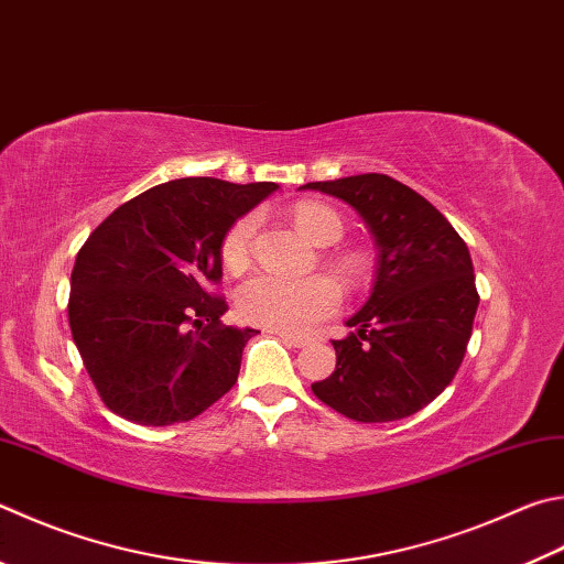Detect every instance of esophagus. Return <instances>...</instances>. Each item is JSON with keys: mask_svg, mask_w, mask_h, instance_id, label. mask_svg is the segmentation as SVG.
Wrapping results in <instances>:
<instances>
[{"mask_svg": "<svg viewBox=\"0 0 564 564\" xmlns=\"http://www.w3.org/2000/svg\"><path fill=\"white\" fill-rule=\"evenodd\" d=\"M275 335H279V340H283L285 345H291V347H303L305 345L303 337H295V335H289V333H275Z\"/></svg>", "mask_w": 564, "mask_h": 564, "instance_id": "1", "label": "esophagus"}]
</instances>
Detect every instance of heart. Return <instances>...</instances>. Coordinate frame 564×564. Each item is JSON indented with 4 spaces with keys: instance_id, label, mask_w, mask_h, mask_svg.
<instances>
[{
    "instance_id": "obj_1",
    "label": "heart",
    "mask_w": 564,
    "mask_h": 564,
    "mask_svg": "<svg viewBox=\"0 0 564 564\" xmlns=\"http://www.w3.org/2000/svg\"><path fill=\"white\" fill-rule=\"evenodd\" d=\"M293 221L305 237L321 247H330L343 237L345 221L333 207L323 202L303 199L293 207ZM259 217L253 212L241 214L221 237V263L231 273H241L251 263ZM333 269L347 283H355L362 275L365 261L357 251H337L330 256ZM340 305V289L327 275H313L305 281H283L271 273H259L241 285L237 293V313L243 323L269 327V330L305 335L313 327L333 315Z\"/></svg>"
}]
</instances>
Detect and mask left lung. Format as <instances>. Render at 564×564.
<instances>
[{"instance_id":"8db88e82","label":"left lung","mask_w":564,"mask_h":564,"mask_svg":"<svg viewBox=\"0 0 564 564\" xmlns=\"http://www.w3.org/2000/svg\"><path fill=\"white\" fill-rule=\"evenodd\" d=\"M360 212L375 234L370 301L333 340L335 372L311 389L337 414L362 424L406 419L452 384L464 362L478 291L466 241L432 202L377 172L308 182Z\"/></svg>"}]
</instances>
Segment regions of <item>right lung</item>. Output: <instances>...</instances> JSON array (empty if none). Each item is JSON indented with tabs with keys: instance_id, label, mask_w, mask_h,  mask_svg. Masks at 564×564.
<instances>
[{
	"instance_id": "obj_1",
	"label": "right lung",
	"mask_w": 564,
	"mask_h": 564,
	"mask_svg": "<svg viewBox=\"0 0 564 564\" xmlns=\"http://www.w3.org/2000/svg\"><path fill=\"white\" fill-rule=\"evenodd\" d=\"M273 182L184 177L138 194L90 231L68 325L104 404L142 426L197 419L237 384L256 330L224 325L221 237Z\"/></svg>"
}]
</instances>
